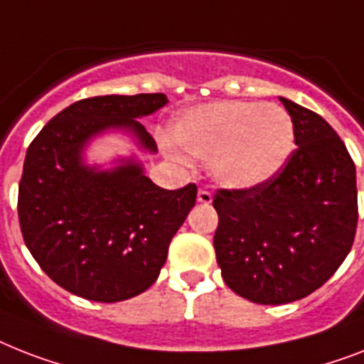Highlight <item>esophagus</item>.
Instances as JSON below:
<instances>
[{
  "instance_id": "obj_1",
  "label": "esophagus",
  "mask_w": 364,
  "mask_h": 364,
  "mask_svg": "<svg viewBox=\"0 0 364 364\" xmlns=\"http://www.w3.org/2000/svg\"><path fill=\"white\" fill-rule=\"evenodd\" d=\"M198 202L203 203V205H209V203L213 202V194L209 191L200 188V191H198Z\"/></svg>"
}]
</instances>
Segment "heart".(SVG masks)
I'll list each match as a JSON object with an SVG mask.
<instances>
[{"label":"heart","instance_id":"heart-1","mask_svg":"<svg viewBox=\"0 0 364 364\" xmlns=\"http://www.w3.org/2000/svg\"><path fill=\"white\" fill-rule=\"evenodd\" d=\"M170 138L188 155L208 159L213 181L245 191L286 166L295 147L294 121L279 105L215 100L173 117Z\"/></svg>","mask_w":364,"mask_h":364}]
</instances>
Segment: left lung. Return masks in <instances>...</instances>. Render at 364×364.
I'll list each match as a JSON object with an SVG mask.
<instances>
[{
  "label": "left lung",
  "mask_w": 364,
  "mask_h": 364,
  "mask_svg": "<svg viewBox=\"0 0 364 364\" xmlns=\"http://www.w3.org/2000/svg\"><path fill=\"white\" fill-rule=\"evenodd\" d=\"M295 149L273 179L217 191V264L235 294L284 305L323 286L351 250L357 228L355 164L321 115L279 97Z\"/></svg>",
  "instance_id": "1"
}]
</instances>
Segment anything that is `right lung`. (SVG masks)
<instances>
[{
    "label": "right lung",
    "mask_w": 364,
    "mask_h": 364,
    "mask_svg": "<svg viewBox=\"0 0 364 364\" xmlns=\"http://www.w3.org/2000/svg\"><path fill=\"white\" fill-rule=\"evenodd\" d=\"M164 93L78 100L43 127L23 161L18 218L31 256L55 284L99 303L140 295L159 279L168 247L196 203V185L166 191L136 156L112 168L85 162L106 132L131 136L155 155L140 117L166 105Z\"/></svg>",
    "instance_id": "right-lung-1"
}]
</instances>
